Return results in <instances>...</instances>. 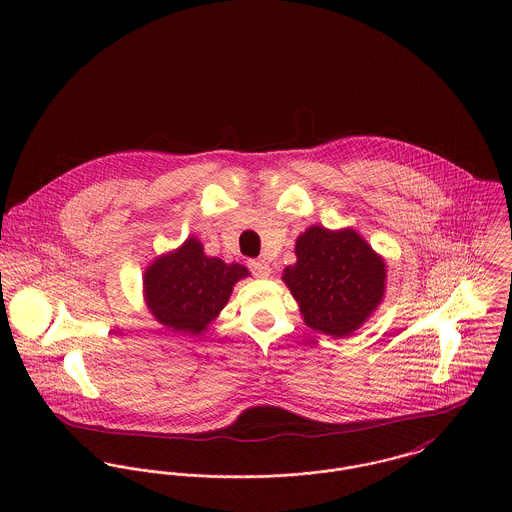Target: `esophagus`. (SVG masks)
<instances>
[{"label": "esophagus", "mask_w": 512, "mask_h": 512, "mask_svg": "<svg viewBox=\"0 0 512 512\" xmlns=\"http://www.w3.org/2000/svg\"><path fill=\"white\" fill-rule=\"evenodd\" d=\"M248 268H250V272H252L256 278H268V276H270V266H268L264 260H250V262H248Z\"/></svg>", "instance_id": "34e87169"}]
</instances>
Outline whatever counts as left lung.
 Masks as SVG:
<instances>
[{"label":"left lung","instance_id":"8db88e82","mask_svg":"<svg viewBox=\"0 0 512 512\" xmlns=\"http://www.w3.org/2000/svg\"><path fill=\"white\" fill-rule=\"evenodd\" d=\"M297 262L284 282L299 303L303 321L333 337L351 335L376 309L386 268L355 230L307 228L295 242Z\"/></svg>","mask_w":512,"mask_h":512}]
</instances>
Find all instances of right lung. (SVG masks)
Here are the masks:
<instances>
[{"instance_id": "1", "label": "right lung", "mask_w": 512, "mask_h": 512, "mask_svg": "<svg viewBox=\"0 0 512 512\" xmlns=\"http://www.w3.org/2000/svg\"><path fill=\"white\" fill-rule=\"evenodd\" d=\"M248 276L240 264L209 258L197 238L147 268L149 311L173 331L199 335L226 305L232 286Z\"/></svg>"}]
</instances>
